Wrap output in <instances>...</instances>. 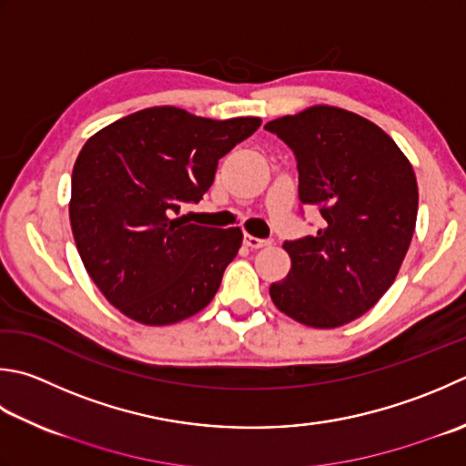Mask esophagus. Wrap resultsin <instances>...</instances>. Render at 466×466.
<instances>
[{"label": "esophagus", "mask_w": 466, "mask_h": 466, "mask_svg": "<svg viewBox=\"0 0 466 466\" xmlns=\"http://www.w3.org/2000/svg\"><path fill=\"white\" fill-rule=\"evenodd\" d=\"M244 244L248 246V248H252V250H258V248H264V246H270V240H262V238H257V236L246 234L244 236Z\"/></svg>", "instance_id": "esophagus-1"}]
</instances>
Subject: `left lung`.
I'll use <instances>...</instances> for the list:
<instances>
[{
    "mask_svg": "<svg viewBox=\"0 0 466 466\" xmlns=\"http://www.w3.org/2000/svg\"><path fill=\"white\" fill-rule=\"evenodd\" d=\"M264 129L295 151L300 204L325 220L315 236L282 244L290 270L270 285L272 303L315 329L348 325L384 297L412 242V163L376 123L339 106H307Z\"/></svg>",
    "mask_w": 466,
    "mask_h": 466,
    "instance_id": "8db88e82",
    "label": "left lung"
}]
</instances>
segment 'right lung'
<instances>
[{"mask_svg": "<svg viewBox=\"0 0 466 466\" xmlns=\"http://www.w3.org/2000/svg\"><path fill=\"white\" fill-rule=\"evenodd\" d=\"M260 123L151 106L85 143L72 169L70 226L88 277L123 315L161 327L209 305L242 230L187 224L177 214L202 199L218 159Z\"/></svg>", "mask_w": 466, "mask_h": 466, "instance_id": "1", "label": "right lung"}]
</instances>
